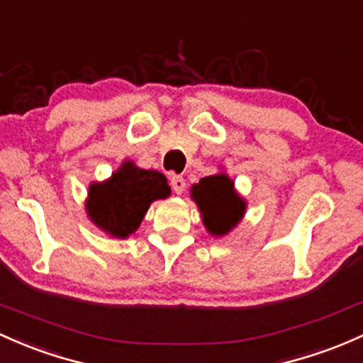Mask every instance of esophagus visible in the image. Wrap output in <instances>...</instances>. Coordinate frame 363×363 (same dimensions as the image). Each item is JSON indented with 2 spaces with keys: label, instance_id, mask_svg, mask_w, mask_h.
I'll use <instances>...</instances> for the list:
<instances>
[{
  "label": "esophagus",
  "instance_id": "obj_1",
  "mask_svg": "<svg viewBox=\"0 0 363 363\" xmlns=\"http://www.w3.org/2000/svg\"><path fill=\"white\" fill-rule=\"evenodd\" d=\"M185 186H186V183H185V180H183V177H180V174H173V177H171V189L174 190V194H178V196H180V194L185 192Z\"/></svg>",
  "mask_w": 363,
  "mask_h": 363
}]
</instances>
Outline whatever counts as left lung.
<instances>
[{
  "label": "left lung",
  "mask_w": 363,
  "mask_h": 363,
  "mask_svg": "<svg viewBox=\"0 0 363 363\" xmlns=\"http://www.w3.org/2000/svg\"><path fill=\"white\" fill-rule=\"evenodd\" d=\"M192 197L202 213L206 228L213 235H225L242 218L245 202L233 190L227 174L206 177L192 186Z\"/></svg>",
  "instance_id": "1"
}]
</instances>
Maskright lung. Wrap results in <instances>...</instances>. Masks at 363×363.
Here are the masks:
<instances>
[{
  "mask_svg": "<svg viewBox=\"0 0 363 363\" xmlns=\"http://www.w3.org/2000/svg\"><path fill=\"white\" fill-rule=\"evenodd\" d=\"M169 194L164 174L124 162L111 180L89 186L88 216L96 227L124 239L142 223L150 202L166 199Z\"/></svg>",
  "mask_w": 363,
  "mask_h": 363,
  "instance_id": "1",
  "label": "right lung"
}]
</instances>
